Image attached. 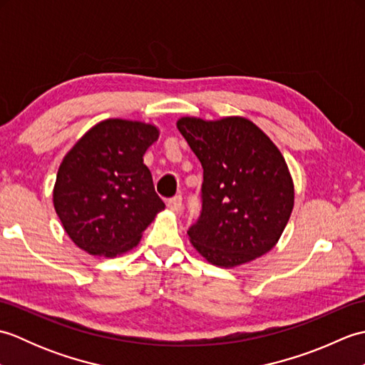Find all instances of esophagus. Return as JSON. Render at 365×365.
<instances>
[{
    "instance_id": "1",
    "label": "esophagus",
    "mask_w": 365,
    "mask_h": 365,
    "mask_svg": "<svg viewBox=\"0 0 365 365\" xmlns=\"http://www.w3.org/2000/svg\"><path fill=\"white\" fill-rule=\"evenodd\" d=\"M182 205H183V199H182L180 195L170 197V199L168 200V207H169L173 212H175V213H180V212H182Z\"/></svg>"
}]
</instances>
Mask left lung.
<instances>
[{
  "mask_svg": "<svg viewBox=\"0 0 365 365\" xmlns=\"http://www.w3.org/2000/svg\"><path fill=\"white\" fill-rule=\"evenodd\" d=\"M177 128L204 169L202 208L188 229L192 246L224 268L267 254L293 210V182L282 153L245 118H182Z\"/></svg>",
  "mask_w": 365,
  "mask_h": 365,
  "instance_id": "left-lung-1",
  "label": "left lung"
}]
</instances>
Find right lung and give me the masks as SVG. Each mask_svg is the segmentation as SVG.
<instances>
[{"instance_id":"obj_1","label":"right lung","mask_w":365,"mask_h":365,"mask_svg":"<svg viewBox=\"0 0 365 365\" xmlns=\"http://www.w3.org/2000/svg\"><path fill=\"white\" fill-rule=\"evenodd\" d=\"M158 135L150 123L106 119L64 157L53 204L67 235L83 251L105 257L130 251L165 208L143 160Z\"/></svg>"}]
</instances>
